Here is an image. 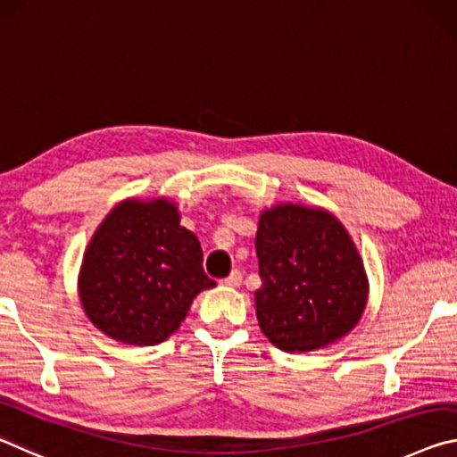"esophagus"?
<instances>
[{
	"label": "esophagus",
	"instance_id": "1",
	"mask_svg": "<svg viewBox=\"0 0 457 457\" xmlns=\"http://www.w3.org/2000/svg\"><path fill=\"white\" fill-rule=\"evenodd\" d=\"M241 279H243V273L238 271V269H235V271L230 273L227 279H224V286H228V287H238V286H241Z\"/></svg>",
	"mask_w": 457,
	"mask_h": 457
}]
</instances>
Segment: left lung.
Wrapping results in <instances>:
<instances>
[{
	"label": "left lung",
	"instance_id": "8db88e82",
	"mask_svg": "<svg viewBox=\"0 0 457 457\" xmlns=\"http://www.w3.org/2000/svg\"><path fill=\"white\" fill-rule=\"evenodd\" d=\"M257 320L286 353H310L346 336L361 320L369 281L353 238L334 214L278 204L259 219Z\"/></svg>",
	"mask_w": 457,
	"mask_h": 457
}]
</instances>
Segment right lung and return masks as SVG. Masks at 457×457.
<instances>
[{
    "label": "right lung",
    "instance_id": "obj_1",
    "mask_svg": "<svg viewBox=\"0 0 457 457\" xmlns=\"http://www.w3.org/2000/svg\"><path fill=\"white\" fill-rule=\"evenodd\" d=\"M216 283L174 202L123 200L95 230L79 275L87 318L109 338L154 346L174 334L192 299Z\"/></svg>",
    "mask_w": 457,
    "mask_h": 457
}]
</instances>
